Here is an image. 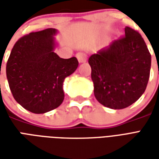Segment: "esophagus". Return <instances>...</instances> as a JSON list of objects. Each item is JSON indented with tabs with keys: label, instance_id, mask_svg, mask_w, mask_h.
Here are the masks:
<instances>
[{
	"label": "esophagus",
	"instance_id": "obj_1",
	"mask_svg": "<svg viewBox=\"0 0 159 159\" xmlns=\"http://www.w3.org/2000/svg\"><path fill=\"white\" fill-rule=\"evenodd\" d=\"M76 58L78 59L79 63H85L87 61V56L83 52H78V53H76Z\"/></svg>",
	"mask_w": 159,
	"mask_h": 159
}]
</instances>
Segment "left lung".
<instances>
[{"label":"left lung","instance_id":"left-lung-1","mask_svg":"<svg viewBox=\"0 0 159 159\" xmlns=\"http://www.w3.org/2000/svg\"><path fill=\"white\" fill-rule=\"evenodd\" d=\"M91 78L96 100L119 110L139 100L146 90L151 54L139 33L125 27V36L91 55Z\"/></svg>","mask_w":159,"mask_h":159}]
</instances>
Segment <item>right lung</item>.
Returning a JSON list of instances; mask_svg holds the SVG:
<instances>
[{
	"label": "right lung",
	"mask_w": 159,
	"mask_h": 159,
	"mask_svg": "<svg viewBox=\"0 0 159 159\" xmlns=\"http://www.w3.org/2000/svg\"><path fill=\"white\" fill-rule=\"evenodd\" d=\"M56 29L30 33L16 42L7 63L13 98L25 109L46 113L62 104L63 83L78 66L76 57L62 59L55 52Z\"/></svg>",
	"instance_id": "1"
}]
</instances>
